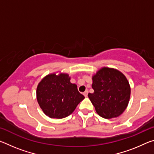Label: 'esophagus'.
Returning <instances> with one entry per match:
<instances>
[{"instance_id": "34e87169", "label": "esophagus", "mask_w": 154, "mask_h": 154, "mask_svg": "<svg viewBox=\"0 0 154 154\" xmlns=\"http://www.w3.org/2000/svg\"><path fill=\"white\" fill-rule=\"evenodd\" d=\"M88 94V91H85V92H83V95H84L85 97H87Z\"/></svg>"}]
</instances>
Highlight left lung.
I'll list each match as a JSON object with an SVG mask.
<instances>
[{"label":"left lung","instance_id":"1","mask_svg":"<svg viewBox=\"0 0 154 154\" xmlns=\"http://www.w3.org/2000/svg\"><path fill=\"white\" fill-rule=\"evenodd\" d=\"M93 94L88 97L99 116L111 119L120 116L126 109L130 88L126 77L118 70L103 68L92 77Z\"/></svg>","mask_w":154,"mask_h":154}]
</instances>
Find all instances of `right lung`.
<instances>
[{
  "mask_svg": "<svg viewBox=\"0 0 154 154\" xmlns=\"http://www.w3.org/2000/svg\"><path fill=\"white\" fill-rule=\"evenodd\" d=\"M36 97L44 113L51 118L62 119L71 115L85 98L77 85L70 82L67 74L48 75L38 83Z\"/></svg>",
  "mask_w": 154,
  "mask_h": 154,
  "instance_id": "obj_1",
  "label": "right lung"
}]
</instances>
